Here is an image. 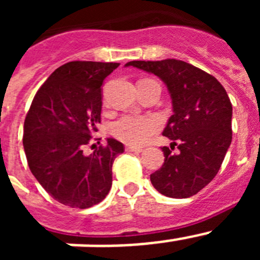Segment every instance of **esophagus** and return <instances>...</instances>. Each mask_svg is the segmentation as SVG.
Masks as SVG:
<instances>
[{
    "label": "esophagus",
    "mask_w": 260,
    "mask_h": 260,
    "mask_svg": "<svg viewBox=\"0 0 260 260\" xmlns=\"http://www.w3.org/2000/svg\"><path fill=\"white\" fill-rule=\"evenodd\" d=\"M125 150L127 151V152H142V148L141 147H135V146H126Z\"/></svg>",
    "instance_id": "1"
}]
</instances>
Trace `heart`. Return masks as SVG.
Here are the masks:
<instances>
[{
	"mask_svg": "<svg viewBox=\"0 0 260 260\" xmlns=\"http://www.w3.org/2000/svg\"><path fill=\"white\" fill-rule=\"evenodd\" d=\"M161 126V121L155 116H137L126 114L117 119L110 132L118 141L132 146H142L150 141L152 135Z\"/></svg>",
	"mask_w": 260,
	"mask_h": 260,
	"instance_id": "b5f03b06",
	"label": "heart"
}]
</instances>
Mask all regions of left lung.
<instances>
[{"label":"left lung","mask_w":260,"mask_h":260,"mask_svg":"<svg viewBox=\"0 0 260 260\" xmlns=\"http://www.w3.org/2000/svg\"><path fill=\"white\" fill-rule=\"evenodd\" d=\"M127 66L155 74L165 83L173 114L162 135L179 152L162 147L164 164L151 174L158 192L189 198L207 186L219 172L232 143V104L215 77L181 59L132 61Z\"/></svg>","instance_id":"1"}]
</instances>
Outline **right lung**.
<instances>
[{
  "label": "right lung",
  "instance_id": "1",
  "mask_svg": "<svg viewBox=\"0 0 260 260\" xmlns=\"http://www.w3.org/2000/svg\"><path fill=\"white\" fill-rule=\"evenodd\" d=\"M118 66L93 61L59 66L36 92L24 119L23 147L32 174L69 207H92L112 187V165L123 144L107 138V146L89 156L83 147L100 123L103 82Z\"/></svg>",
  "mask_w": 260,
  "mask_h": 260
}]
</instances>
